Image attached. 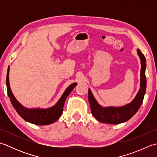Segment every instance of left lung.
I'll use <instances>...</instances> for the list:
<instances>
[{"mask_svg": "<svg viewBox=\"0 0 157 157\" xmlns=\"http://www.w3.org/2000/svg\"><path fill=\"white\" fill-rule=\"evenodd\" d=\"M137 52L141 61L140 85V88L137 95L131 102L120 107H114V106L103 107L96 101L90 89H88V101L90 106L92 114L98 121L109 123V124H119L131 119L140 107L144 100L146 88V78L145 75L146 63L145 56L140 51V49L137 50Z\"/></svg>", "mask_w": 157, "mask_h": 157, "instance_id": "1", "label": "left lung"}]
</instances>
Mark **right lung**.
I'll use <instances>...</instances> for the list:
<instances>
[{
    "label": "right lung",
    "instance_id": "right-lung-1",
    "mask_svg": "<svg viewBox=\"0 0 157 157\" xmlns=\"http://www.w3.org/2000/svg\"><path fill=\"white\" fill-rule=\"evenodd\" d=\"M9 67H8L7 73H6V84L7 88V94L10 98L11 104L15 109L17 113L25 120V121L29 122L33 124L38 125H44L51 124L55 123L56 120L62 115L63 111V106H64L65 100L68 95L71 93L72 90L74 88L77 83L70 85L69 87L65 90L63 94L56 104L51 108L43 109H28L22 106L17 101L14 95L13 94L11 88L9 84Z\"/></svg>",
    "mask_w": 157,
    "mask_h": 157
}]
</instances>
